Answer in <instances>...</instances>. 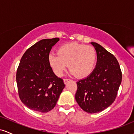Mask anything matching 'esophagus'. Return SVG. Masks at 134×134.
<instances>
[{
	"label": "esophagus",
	"instance_id": "1",
	"mask_svg": "<svg viewBox=\"0 0 134 134\" xmlns=\"http://www.w3.org/2000/svg\"><path fill=\"white\" fill-rule=\"evenodd\" d=\"M69 80H70V79H63V81H64V83H66Z\"/></svg>",
	"mask_w": 134,
	"mask_h": 134
}]
</instances>
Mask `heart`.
I'll list each match as a JSON object with an SVG mask.
<instances>
[{
  "mask_svg": "<svg viewBox=\"0 0 134 134\" xmlns=\"http://www.w3.org/2000/svg\"><path fill=\"white\" fill-rule=\"evenodd\" d=\"M57 53L49 54L48 63L58 76H62L68 64L71 74L79 78L86 77L92 73L97 63V52L91 46L66 43L58 48Z\"/></svg>",
  "mask_w": 134,
  "mask_h": 134,
  "instance_id": "heart-1",
  "label": "heart"
}]
</instances>
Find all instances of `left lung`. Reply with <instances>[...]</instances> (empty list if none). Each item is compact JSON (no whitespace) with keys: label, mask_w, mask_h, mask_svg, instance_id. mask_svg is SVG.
<instances>
[{"label":"left lung","mask_w":134,"mask_h":134,"mask_svg":"<svg viewBox=\"0 0 134 134\" xmlns=\"http://www.w3.org/2000/svg\"><path fill=\"white\" fill-rule=\"evenodd\" d=\"M97 54L92 73L76 82L75 99L80 107L88 113L100 112L115 101L122 79L116 58L96 42H91Z\"/></svg>","instance_id":"obj_1"}]
</instances>
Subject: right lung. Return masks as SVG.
<instances>
[{"mask_svg":"<svg viewBox=\"0 0 134 134\" xmlns=\"http://www.w3.org/2000/svg\"><path fill=\"white\" fill-rule=\"evenodd\" d=\"M59 38L43 39L23 55L16 72L21 100L31 110L47 113L56 105L65 87L63 80L54 73L48 55Z\"/></svg>","mask_w":134,"mask_h":134,"instance_id":"obj_1","label":"right lung"}]
</instances>
